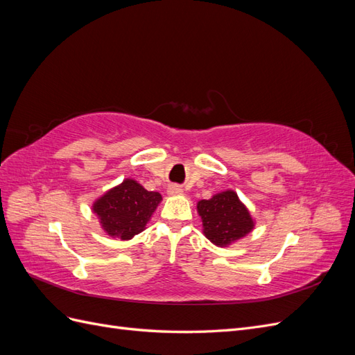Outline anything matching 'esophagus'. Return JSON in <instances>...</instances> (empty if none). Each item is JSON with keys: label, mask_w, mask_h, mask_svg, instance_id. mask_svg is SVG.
<instances>
[{"label": "esophagus", "mask_w": 355, "mask_h": 355, "mask_svg": "<svg viewBox=\"0 0 355 355\" xmlns=\"http://www.w3.org/2000/svg\"><path fill=\"white\" fill-rule=\"evenodd\" d=\"M167 192H168V196H182L184 194V189H182L179 185H171V187H168V189H167Z\"/></svg>", "instance_id": "obj_1"}]
</instances>
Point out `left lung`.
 Masks as SVG:
<instances>
[{"mask_svg": "<svg viewBox=\"0 0 355 355\" xmlns=\"http://www.w3.org/2000/svg\"><path fill=\"white\" fill-rule=\"evenodd\" d=\"M202 234L214 245L228 247L254 230V219L237 192L227 189L197 202Z\"/></svg>", "mask_w": 355, "mask_h": 355, "instance_id": "8db88e82", "label": "left lung"}]
</instances>
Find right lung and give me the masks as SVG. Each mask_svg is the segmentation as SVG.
<instances>
[{"label":"right lung","mask_w":355,"mask_h":355,"mask_svg":"<svg viewBox=\"0 0 355 355\" xmlns=\"http://www.w3.org/2000/svg\"><path fill=\"white\" fill-rule=\"evenodd\" d=\"M161 200L159 192L146 191L137 180L127 178L96 198L92 211L98 216L105 234L127 241L146 228Z\"/></svg>","instance_id":"right-lung-1"}]
</instances>
